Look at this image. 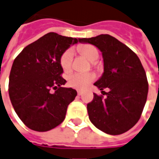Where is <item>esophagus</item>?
<instances>
[{"mask_svg":"<svg viewBox=\"0 0 159 159\" xmlns=\"http://www.w3.org/2000/svg\"><path fill=\"white\" fill-rule=\"evenodd\" d=\"M77 93H78V95H82V94H83V91H81V90H78V91H77Z\"/></svg>","mask_w":159,"mask_h":159,"instance_id":"esophagus-1","label":"esophagus"}]
</instances>
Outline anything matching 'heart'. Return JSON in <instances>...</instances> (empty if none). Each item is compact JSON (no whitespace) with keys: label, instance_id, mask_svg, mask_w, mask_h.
I'll return each mask as SVG.
<instances>
[{"label":"heart","instance_id":"b5f03b06","mask_svg":"<svg viewBox=\"0 0 159 159\" xmlns=\"http://www.w3.org/2000/svg\"><path fill=\"white\" fill-rule=\"evenodd\" d=\"M78 52L81 56L94 63L99 58V51L97 48L90 44H83L77 47ZM73 52L71 50H66L60 57V64L65 72H70L72 68ZM95 80V75L93 73H74L69 76V84L73 88L84 89L89 86L90 83Z\"/></svg>","mask_w":159,"mask_h":159}]
</instances>
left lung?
Segmentation results:
<instances>
[{"label": "left lung", "instance_id": "obj_1", "mask_svg": "<svg viewBox=\"0 0 159 159\" xmlns=\"http://www.w3.org/2000/svg\"><path fill=\"white\" fill-rule=\"evenodd\" d=\"M80 43L95 45L101 50L104 73L95 85L103 95L94 94L87 104L90 121L98 129L110 135H120L134 126L146 104L148 83L138 55L126 45L108 34L81 39Z\"/></svg>", "mask_w": 159, "mask_h": 159}]
</instances>
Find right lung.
<instances>
[{"instance_id": "add662e5", "label": "right lung", "mask_w": 159, "mask_h": 159, "mask_svg": "<svg viewBox=\"0 0 159 159\" xmlns=\"http://www.w3.org/2000/svg\"><path fill=\"white\" fill-rule=\"evenodd\" d=\"M80 40L48 33L15 58L9 76V96L19 118L30 129L47 132L64 121L77 91L63 87L66 80L61 76L60 57L70 44Z\"/></svg>"}]
</instances>
